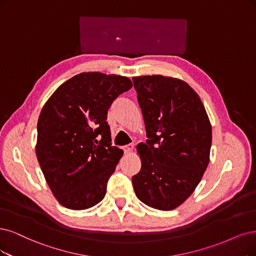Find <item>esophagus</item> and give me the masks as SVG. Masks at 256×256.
Returning a JSON list of instances; mask_svg holds the SVG:
<instances>
[{"mask_svg":"<svg viewBox=\"0 0 256 256\" xmlns=\"http://www.w3.org/2000/svg\"><path fill=\"white\" fill-rule=\"evenodd\" d=\"M133 148H134V146H133V144H128V146H123V150H124L126 154L132 153V150H133Z\"/></svg>","mask_w":256,"mask_h":256,"instance_id":"1","label":"esophagus"}]
</instances>
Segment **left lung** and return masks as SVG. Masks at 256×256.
Here are the masks:
<instances>
[{
	"instance_id": "8db88e82",
	"label": "left lung",
	"mask_w": 256,
	"mask_h": 256,
	"mask_svg": "<svg viewBox=\"0 0 256 256\" xmlns=\"http://www.w3.org/2000/svg\"><path fill=\"white\" fill-rule=\"evenodd\" d=\"M146 130L133 176L139 200L170 211L194 192L210 162L212 126L197 92L186 82L162 74L133 78Z\"/></svg>"
}]
</instances>
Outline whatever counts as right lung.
Segmentation results:
<instances>
[{
	"mask_svg": "<svg viewBox=\"0 0 256 256\" xmlns=\"http://www.w3.org/2000/svg\"><path fill=\"white\" fill-rule=\"evenodd\" d=\"M132 86L123 76L81 72L44 104L36 154L56 200L68 209H88L106 196L108 178L123 155L112 146L108 110Z\"/></svg>",
	"mask_w": 256,
	"mask_h": 256,
	"instance_id": "right-lung-1",
	"label": "right lung"
}]
</instances>
